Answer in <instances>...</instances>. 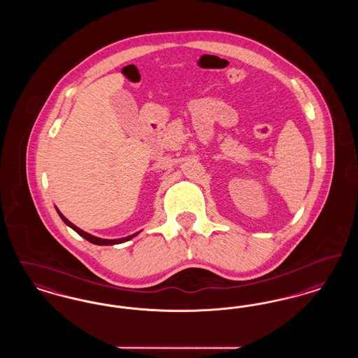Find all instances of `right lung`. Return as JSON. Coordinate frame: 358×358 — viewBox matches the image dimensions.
I'll list each match as a JSON object with an SVG mask.
<instances>
[{"mask_svg":"<svg viewBox=\"0 0 358 358\" xmlns=\"http://www.w3.org/2000/svg\"><path fill=\"white\" fill-rule=\"evenodd\" d=\"M56 210H57V213H59V216L62 217V220L66 222L69 227H71L73 231H76L82 238H85V240H88L90 243H92V244H96V245H113V244H120V243H124V241H127V240H130V238H134L138 235V232L134 234V235H131V236H127V238H114V240H108V238H96V236H92V235H90V234H87L85 231H82L80 228H78L76 225H73L72 222H69V219H66L60 212H59V209L56 208Z\"/></svg>","mask_w":358,"mask_h":358,"instance_id":"add662e5","label":"right lung"}]
</instances>
